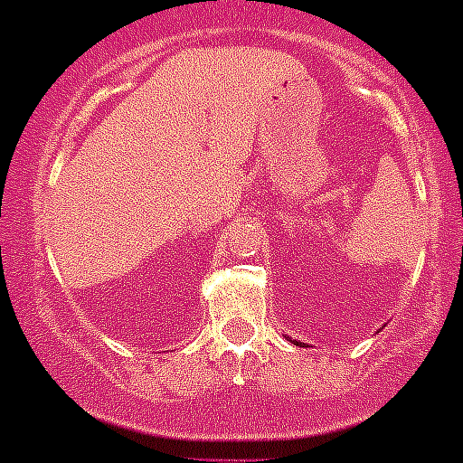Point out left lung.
Returning a JSON list of instances; mask_svg holds the SVG:
<instances>
[{
	"mask_svg": "<svg viewBox=\"0 0 463 463\" xmlns=\"http://www.w3.org/2000/svg\"><path fill=\"white\" fill-rule=\"evenodd\" d=\"M291 342H294V339H291ZM296 345H298V346H300V345H303V342H296Z\"/></svg>",
	"mask_w": 463,
	"mask_h": 463,
	"instance_id": "left-lung-1",
	"label": "left lung"
}]
</instances>
